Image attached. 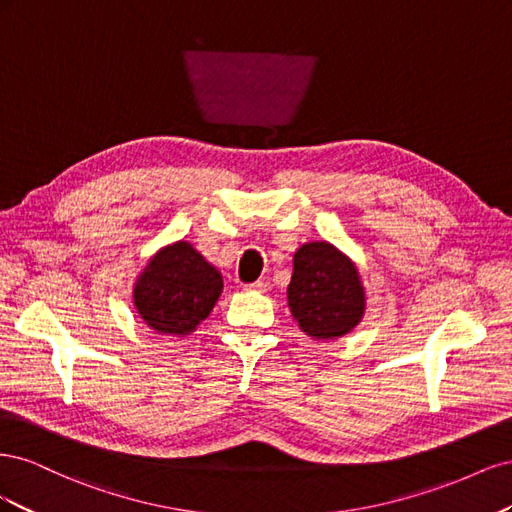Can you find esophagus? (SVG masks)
I'll list each match as a JSON object with an SVG mask.
<instances>
[{"mask_svg":"<svg viewBox=\"0 0 512 512\" xmlns=\"http://www.w3.org/2000/svg\"><path fill=\"white\" fill-rule=\"evenodd\" d=\"M271 286H269V282H265V280H258V282H254V284H245V290H252V292H267Z\"/></svg>","mask_w":512,"mask_h":512,"instance_id":"1","label":"esophagus"}]
</instances>
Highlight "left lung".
<instances>
[{"label":"left lung","instance_id":"obj_1","mask_svg":"<svg viewBox=\"0 0 512 512\" xmlns=\"http://www.w3.org/2000/svg\"><path fill=\"white\" fill-rule=\"evenodd\" d=\"M286 297L299 329L316 342L352 333L367 309L356 262L324 239L303 243L294 252Z\"/></svg>","mask_w":512,"mask_h":512}]
</instances>
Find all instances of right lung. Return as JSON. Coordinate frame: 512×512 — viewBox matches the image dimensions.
Returning a JSON list of instances; mask_svg holds the SVG:
<instances>
[{
  "mask_svg": "<svg viewBox=\"0 0 512 512\" xmlns=\"http://www.w3.org/2000/svg\"><path fill=\"white\" fill-rule=\"evenodd\" d=\"M222 288V273L179 239L160 247L136 275L132 303L151 331L183 337L209 318Z\"/></svg>",
  "mask_w": 512,
  "mask_h": 512,
  "instance_id": "1",
  "label": "right lung"
}]
</instances>
